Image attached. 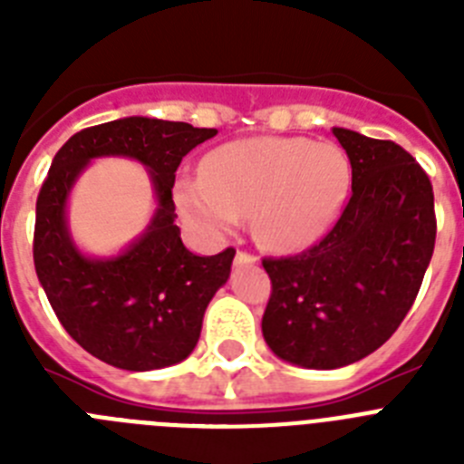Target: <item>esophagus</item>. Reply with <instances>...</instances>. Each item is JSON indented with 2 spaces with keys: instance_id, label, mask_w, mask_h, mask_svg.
I'll return each mask as SVG.
<instances>
[{
  "instance_id": "1",
  "label": "esophagus",
  "mask_w": 464,
  "mask_h": 464,
  "mask_svg": "<svg viewBox=\"0 0 464 464\" xmlns=\"http://www.w3.org/2000/svg\"><path fill=\"white\" fill-rule=\"evenodd\" d=\"M235 262L237 265H253V262H257V256H253V253H246V251H237Z\"/></svg>"
}]
</instances>
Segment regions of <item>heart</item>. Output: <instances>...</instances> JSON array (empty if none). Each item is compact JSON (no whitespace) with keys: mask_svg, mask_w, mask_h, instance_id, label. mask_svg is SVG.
<instances>
[{"mask_svg":"<svg viewBox=\"0 0 464 464\" xmlns=\"http://www.w3.org/2000/svg\"><path fill=\"white\" fill-rule=\"evenodd\" d=\"M351 162L342 146L302 137H257L211 150L204 176L179 183V207L213 232L253 213L260 244L290 251L311 244L342 211Z\"/></svg>","mask_w":464,"mask_h":464,"instance_id":"heart-1","label":"heart"}]
</instances>
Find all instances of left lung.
Returning a JSON list of instances; mask_svg holds the SVG:
<instances>
[{
  "label": "left lung",
  "mask_w": 464,
  "mask_h": 464,
  "mask_svg": "<svg viewBox=\"0 0 464 464\" xmlns=\"http://www.w3.org/2000/svg\"><path fill=\"white\" fill-rule=\"evenodd\" d=\"M351 160V197L306 251L265 257L272 295L262 334L306 370H337L383 346L411 309L434 251V192L395 141L334 127Z\"/></svg>",
  "instance_id": "8db88e82"
}]
</instances>
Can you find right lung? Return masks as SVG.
<instances>
[{
    "label": "right lung",
    "mask_w": 464,
    "mask_h": 464,
    "mask_svg": "<svg viewBox=\"0 0 464 464\" xmlns=\"http://www.w3.org/2000/svg\"><path fill=\"white\" fill-rule=\"evenodd\" d=\"M218 130L158 118H121L85 127L53 158L36 197L34 267L57 321L90 355L118 370L149 372L181 362L197 346L208 302L229 278L235 248L195 256L174 223L171 188L181 160ZM139 159L159 208L147 232L121 256L97 261L72 246L66 199L92 157Z\"/></svg>",
    "instance_id": "add662e5"
}]
</instances>
